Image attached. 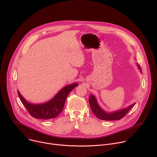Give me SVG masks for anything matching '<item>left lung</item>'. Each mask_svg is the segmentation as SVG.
I'll use <instances>...</instances> for the list:
<instances>
[{
  "label": "left lung",
  "mask_w": 157,
  "mask_h": 157,
  "mask_svg": "<svg viewBox=\"0 0 157 157\" xmlns=\"http://www.w3.org/2000/svg\"><path fill=\"white\" fill-rule=\"evenodd\" d=\"M138 68L142 73V69L139 64H137ZM89 102L90 104V107L94 114L99 119L104 121H115V120H120L123 118L128 113V111L135 105L136 102L133 103L126 108H124L119 110L112 112V113H107L104 110L101 106L99 105L97 99L95 96L93 94L90 95L89 98Z\"/></svg>",
  "instance_id": "1"
}]
</instances>
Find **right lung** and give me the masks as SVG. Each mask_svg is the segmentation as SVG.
I'll return each instance as SVG.
<instances>
[{
	"mask_svg": "<svg viewBox=\"0 0 157 157\" xmlns=\"http://www.w3.org/2000/svg\"><path fill=\"white\" fill-rule=\"evenodd\" d=\"M78 86V84L75 82L64 86L52 99L41 104H33L27 101L18 91V95L32 117L40 119H50L57 117L61 113L67 96Z\"/></svg>",
	"mask_w": 157,
	"mask_h": 157,
	"instance_id": "obj_1",
	"label": "right lung"
}]
</instances>
